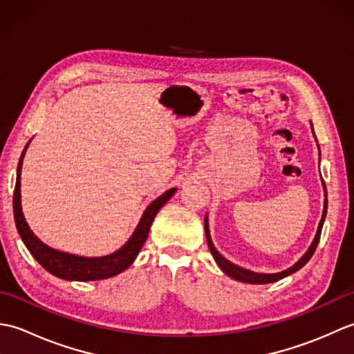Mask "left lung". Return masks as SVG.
<instances>
[{
    "label": "left lung",
    "instance_id": "obj_1",
    "mask_svg": "<svg viewBox=\"0 0 354 354\" xmlns=\"http://www.w3.org/2000/svg\"><path fill=\"white\" fill-rule=\"evenodd\" d=\"M322 184H324V183H322ZM324 190H326V184H324ZM326 214H327V192H326V199H324V212H322V217H321L319 225H318L317 236H315L310 248L306 251V254L303 255V257L295 263V265L290 266L289 269L281 270V272H277V274H259V272H252V270H248V269L240 268V266L234 265V263H231L230 260L225 259L223 255L219 254V251L216 250L213 242H212V237H209V230H208V219L205 217V236H207V243H208V248H209V252L213 254V257H214L216 263H217V265H219V268H221V269L223 270V272L227 274L228 277L234 278V280H237V281L251 283V284H268V283H274V281L281 280V278L288 277V275H290V274H293V272H297L298 269H301V268L306 265V263L312 259V255H313L315 250H317V246H318V243H319L321 230H322V225H324V221H326Z\"/></svg>",
    "mask_w": 354,
    "mask_h": 354
}]
</instances>
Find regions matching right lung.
<instances>
[{
    "instance_id": "right-lung-1",
    "label": "right lung",
    "mask_w": 354,
    "mask_h": 354,
    "mask_svg": "<svg viewBox=\"0 0 354 354\" xmlns=\"http://www.w3.org/2000/svg\"><path fill=\"white\" fill-rule=\"evenodd\" d=\"M27 147L28 145L26 146L24 150H22V155L19 158V164H18L17 184H15V192H13V214H15V223H17V228L22 242H24L27 250L36 259V261L39 263L44 269H47L50 274L68 281L104 280V278L114 277L129 268L133 263V260L137 259L140 250L146 242L150 225H152L156 213L160 212L165 202L173 196V193L176 192V189L167 190L146 208V212L142 213L141 221L137 225V228H135L133 234L122 248H120L118 251L112 252L109 255H103V257H82V255L62 252V251L53 250V248L41 242V240L33 234V231L30 230V227L24 219V214H22L19 179H21L22 160H24Z\"/></svg>"
}]
</instances>
